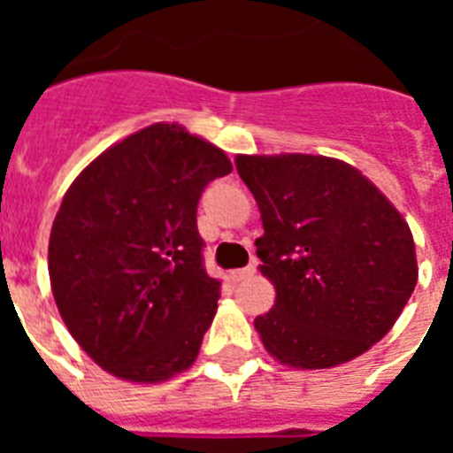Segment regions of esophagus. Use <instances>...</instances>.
Masks as SVG:
<instances>
[{"label": "esophagus", "mask_w": 453, "mask_h": 453, "mask_svg": "<svg viewBox=\"0 0 453 453\" xmlns=\"http://www.w3.org/2000/svg\"><path fill=\"white\" fill-rule=\"evenodd\" d=\"M254 272H256V265H247V267H242V270H234V272H231L229 279L234 283L247 281V279H251V276H254Z\"/></svg>", "instance_id": "esophagus-1"}]
</instances>
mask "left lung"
<instances>
[{"instance_id": "8db88e82", "label": "left lung", "mask_w": 453, "mask_h": 453, "mask_svg": "<svg viewBox=\"0 0 453 453\" xmlns=\"http://www.w3.org/2000/svg\"><path fill=\"white\" fill-rule=\"evenodd\" d=\"M261 211L270 313L254 319L274 358L302 370L347 363L397 322L418 283L408 224L374 183L326 156H238Z\"/></svg>"}]
</instances>
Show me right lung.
Listing matches in <instances>:
<instances>
[{
	"mask_svg": "<svg viewBox=\"0 0 453 453\" xmlns=\"http://www.w3.org/2000/svg\"><path fill=\"white\" fill-rule=\"evenodd\" d=\"M231 172L222 150L151 124L74 179L50 235L56 306L111 374L158 383L195 363L222 281L203 267L197 203Z\"/></svg>",
	"mask_w": 453,
	"mask_h": 453,
	"instance_id": "obj_1",
	"label": "right lung"
}]
</instances>
